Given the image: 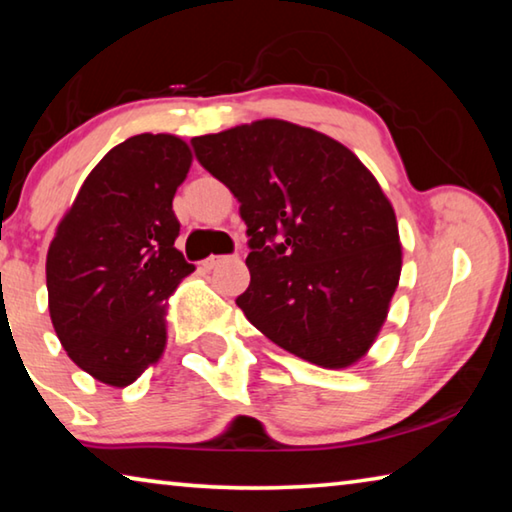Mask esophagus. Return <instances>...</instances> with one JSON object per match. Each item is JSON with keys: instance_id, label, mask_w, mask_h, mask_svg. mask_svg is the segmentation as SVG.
Wrapping results in <instances>:
<instances>
[{"instance_id": "obj_1", "label": "esophagus", "mask_w": 512, "mask_h": 512, "mask_svg": "<svg viewBox=\"0 0 512 512\" xmlns=\"http://www.w3.org/2000/svg\"><path fill=\"white\" fill-rule=\"evenodd\" d=\"M232 257H228V255H212V257H207L205 262H203V271H214L216 266H221L223 262H230Z\"/></svg>"}]
</instances>
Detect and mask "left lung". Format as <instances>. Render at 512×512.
Segmentation results:
<instances>
[{"label": "left lung", "mask_w": 512, "mask_h": 512, "mask_svg": "<svg viewBox=\"0 0 512 512\" xmlns=\"http://www.w3.org/2000/svg\"><path fill=\"white\" fill-rule=\"evenodd\" d=\"M241 203L250 253L239 309L266 339L323 368L375 343L402 273L391 201L348 146L259 119L192 140Z\"/></svg>", "instance_id": "1"}]
</instances>
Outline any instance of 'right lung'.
<instances>
[{"label":"right lung","instance_id":"1","mask_svg":"<svg viewBox=\"0 0 512 512\" xmlns=\"http://www.w3.org/2000/svg\"><path fill=\"white\" fill-rule=\"evenodd\" d=\"M189 167L176 135L128 137L90 171L51 239V323L67 357L101 384H133L167 348V300L194 273L173 246V196Z\"/></svg>","mask_w":512,"mask_h":512}]
</instances>
